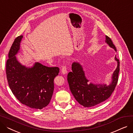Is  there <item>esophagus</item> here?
<instances>
[{
    "label": "esophagus",
    "mask_w": 133,
    "mask_h": 133,
    "mask_svg": "<svg viewBox=\"0 0 133 133\" xmlns=\"http://www.w3.org/2000/svg\"><path fill=\"white\" fill-rule=\"evenodd\" d=\"M61 73L63 74H67V68H66V66H64L62 67V69H61Z\"/></svg>",
    "instance_id": "obj_1"
}]
</instances>
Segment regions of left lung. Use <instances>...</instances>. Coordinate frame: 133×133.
Here are the masks:
<instances>
[{"instance_id":"8db88e82","label":"left lung","mask_w":133,"mask_h":133,"mask_svg":"<svg viewBox=\"0 0 133 133\" xmlns=\"http://www.w3.org/2000/svg\"><path fill=\"white\" fill-rule=\"evenodd\" d=\"M106 43L116 52V49L111 39L106 36ZM117 65L111 76V81L109 85L106 84L88 83L82 65L78 62H74L72 65V72L67 75V81L71 92L75 100L85 107L97 105L106 100L110 96L118 81L120 71L119 60L115 57Z\"/></svg>"}]
</instances>
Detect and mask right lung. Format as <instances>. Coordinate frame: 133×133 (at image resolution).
I'll return each instance as SVG.
<instances>
[{
	"label": "right lung",
	"mask_w": 133,
	"mask_h": 133,
	"mask_svg": "<svg viewBox=\"0 0 133 133\" xmlns=\"http://www.w3.org/2000/svg\"><path fill=\"white\" fill-rule=\"evenodd\" d=\"M23 36L17 37L10 48L6 62V73L13 95L22 104L31 108L41 109L50 103L54 90V79L59 68L48 67L35 62L31 67L21 64L16 55L20 50Z\"/></svg>",
	"instance_id": "add662e5"
}]
</instances>
